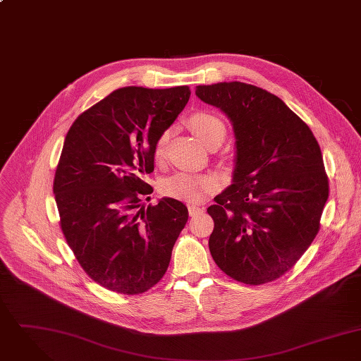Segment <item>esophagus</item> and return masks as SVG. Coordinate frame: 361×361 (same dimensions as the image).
Here are the masks:
<instances>
[{"label": "esophagus", "instance_id": "esophagus-1", "mask_svg": "<svg viewBox=\"0 0 361 361\" xmlns=\"http://www.w3.org/2000/svg\"><path fill=\"white\" fill-rule=\"evenodd\" d=\"M201 212H204V208H200V207H197V205H190V207H188V214H190V216H195V215H198V214H201Z\"/></svg>", "mask_w": 361, "mask_h": 361}]
</instances>
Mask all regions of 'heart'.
I'll return each instance as SVG.
<instances>
[{
  "label": "heart",
  "instance_id": "b5f03b06",
  "mask_svg": "<svg viewBox=\"0 0 361 361\" xmlns=\"http://www.w3.org/2000/svg\"><path fill=\"white\" fill-rule=\"evenodd\" d=\"M188 123L192 131L207 146H211L216 141L223 142L226 137L224 123L212 113L197 111L190 117ZM169 137L170 131H164L156 140L153 147V154L156 160H161L164 157ZM215 185V180L209 176L195 174L190 171H178L163 180L161 192L174 200L185 202H200L214 191Z\"/></svg>",
  "mask_w": 361,
  "mask_h": 361
}]
</instances>
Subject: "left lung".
Returning <instances> with one entry per match:
<instances>
[{"label": "left lung", "mask_w": 361, "mask_h": 361, "mask_svg": "<svg viewBox=\"0 0 361 361\" xmlns=\"http://www.w3.org/2000/svg\"><path fill=\"white\" fill-rule=\"evenodd\" d=\"M197 96L220 109L235 135L233 184L208 208L209 250L217 267L245 285L290 271L319 231L329 195L322 153L310 127L283 100L254 85H200Z\"/></svg>", "instance_id": "left-lung-1"}]
</instances>
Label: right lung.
I'll return each instance as SVG.
<instances>
[{
	"label": "right lung",
	"mask_w": 361,
	"mask_h": 361,
	"mask_svg": "<svg viewBox=\"0 0 361 361\" xmlns=\"http://www.w3.org/2000/svg\"><path fill=\"white\" fill-rule=\"evenodd\" d=\"M188 86H127L73 121L53 191L63 234L86 275L120 294H141L166 274L188 220L173 198L141 205L153 192V147L188 103ZM149 198V197H147Z\"/></svg>",
	"instance_id": "add662e5"
}]
</instances>
